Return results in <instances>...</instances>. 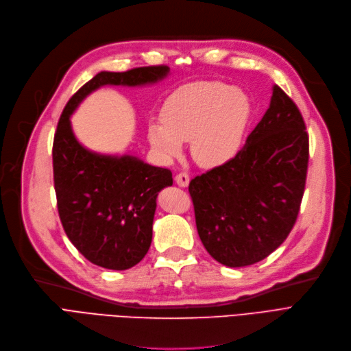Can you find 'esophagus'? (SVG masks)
Wrapping results in <instances>:
<instances>
[{
  "mask_svg": "<svg viewBox=\"0 0 351 351\" xmlns=\"http://www.w3.org/2000/svg\"><path fill=\"white\" fill-rule=\"evenodd\" d=\"M175 182H176V184H178L179 186L185 188V186L189 185V175H188L186 172H180V173H178V175L175 176Z\"/></svg>",
  "mask_w": 351,
  "mask_h": 351,
  "instance_id": "1",
  "label": "esophagus"
}]
</instances>
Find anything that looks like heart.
<instances>
[{
  "mask_svg": "<svg viewBox=\"0 0 351 351\" xmlns=\"http://www.w3.org/2000/svg\"><path fill=\"white\" fill-rule=\"evenodd\" d=\"M250 97L221 82L180 86L166 97L160 119L150 121L147 138L165 159L176 158L182 142L192 141V155L205 167L232 160L250 125Z\"/></svg>",
  "mask_w": 351,
  "mask_h": 351,
  "instance_id": "obj_1",
  "label": "heart"
}]
</instances>
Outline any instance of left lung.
I'll list each match as a JSON object with an SVG mask.
<instances>
[{
	"mask_svg": "<svg viewBox=\"0 0 351 351\" xmlns=\"http://www.w3.org/2000/svg\"><path fill=\"white\" fill-rule=\"evenodd\" d=\"M307 167L306 123L276 84L237 156L189 184L196 230L213 260L247 267L276 251L297 221Z\"/></svg>",
	"mask_w": 351,
	"mask_h": 351,
	"instance_id": "obj_1",
	"label": "left lung"
}]
</instances>
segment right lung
<instances>
[{
  "label": "right lung",
  "instance_id": "right-lung-1",
  "mask_svg": "<svg viewBox=\"0 0 351 351\" xmlns=\"http://www.w3.org/2000/svg\"><path fill=\"white\" fill-rule=\"evenodd\" d=\"M169 67L100 71L74 93L60 116L53 142L54 189L60 221L79 252L95 265L123 271L141 263L152 242L158 193L172 186V172L130 156L100 155L75 139L70 116L101 86H145Z\"/></svg>",
  "mask_w": 351,
  "mask_h": 351
}]
</instances>
